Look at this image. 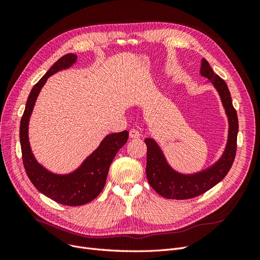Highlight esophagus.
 I'll list each match as a JSON object with an SVG mask.
<instances>
[{"label":"esophagus","mask_w":260,"mask_h":260,"mask_svg":"<svg viewBox=\"0 0 260 260\" xmlns=\"http://www.w3.org/2000/svg\"><path fill=\"white\" fill-rule=\"evenodd\" d=\"M129 135H130L131 139H139L141 137L140 131L137 130V129H131L130 132H129Z\"/></svg>","instance_id":"34e87169"}]
</instances>
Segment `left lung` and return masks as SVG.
<instances>
[{
  "label": "left lung",
  "mask_w": 260,
  "mask_h": 260,
  "mask_svg": "<svg viewBox=\"0 0 260 260\" xmlns=\"http://www.w3.org/2000/svg\"><path fill=\"white\" fill-rule=\"evenodd\" d=\"M200 72L203 77L207 78L208 82L215 86L221 99L229 122L226 145L221 157L208 168L194 174H181L170 166L156 141L152 138H146L144 140L147 146L145 171L148 183L157 193L166 199L187 200L207 192L226 176L231 169L237 153L239 121L237 111L232 105L231 94L228 85L224 80L212 72L205 58L202 59Z\"/></svg>",
  "instance_id": "1"
}]
</instances>
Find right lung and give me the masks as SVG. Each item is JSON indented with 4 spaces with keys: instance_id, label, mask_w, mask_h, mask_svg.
I'll return each instance as SVG.
<instances>
[{
    "instance_id": "obj_1",
    "label": "right lung",
    "mask_w": 260,
    "mask_h": 260,
    "mask_svg": "<svg viewBox=\"0 0 260 260\" xmlns=\"http://www.w3.org/2000/svg\"><path fill=\"white\" fill-rule=\"evenodd\" d=\"M76 54H66L48 70L31 90L26 108L20 120V146L22 161L27 176L39 192L61 205L80 206L93 201L103 190L109 166L117 152L127 143L129 132L112 133L106 136L95 151H93L76 170L69 174H54L39 164L31 151L28 129L36 101L48 78L60 70L72 67L77 61Z\"/></svg>"
}]
</instances>
